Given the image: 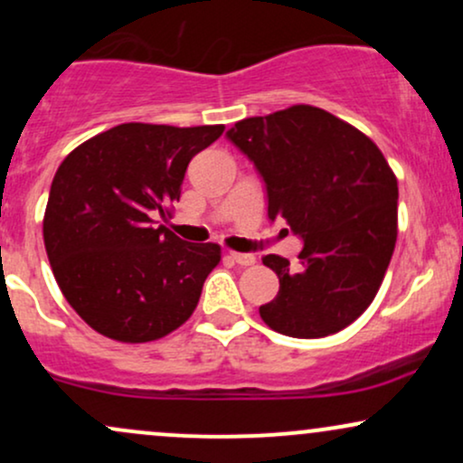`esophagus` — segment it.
Wrapping results in <instances>:
<instances>
[{
	"label": "esophagus",
	"mask_w": 463,
	"mask_h": 463,
	"mask_svg": "<svg viewBox=\"0 0 463 463\" xmlns=\"http://www.w3.org/2000/svg\"><path fill=\"white\" fill-rule=\"evenodd\" d=\"M231 259L239 265H243V268H248V265H254L257 263V257L250 252H231Z\"/></svg>",
	"instance_id": "1"
}]
</instances>
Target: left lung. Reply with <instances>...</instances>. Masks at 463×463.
<instances>
[{"label":"left lung","mask_w":463,"mask_h":463,"mask_svg":"<svg viewBox=\"0 0 463 463\" xmlns=\"http://www.w3.org/2000/svg\"><path fill=\"white\" fill-rule=\"evenodd\" d=\"M257 167L268 217L302 239L300 269L268 254L279 276L263 322L289 337H326L370 307L396 243L398 183L364 132L316 106L248 117L226 132Z\"/></svg>","instance_id":"obj_1"}]
</instances>
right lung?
Masks as SVG:
<instances>
[{"instance_id":"obj_1","label":"right lung","mask_w":463,"mask_h":463,"mask_svg":"<svg viewBox=\"0 0 463 463\" xmlns=\"http://www.w3.org/2000/svg\"><path fill=\"white\" fill-rule=\"evenodd\" d=\"M222 132L121 124L61 163L43 220L47 259L62 296L98 333L152 342L194 313L220 246L183 241L154 215L180 200L189 161Z\"/></svg>"}]
</instances>
